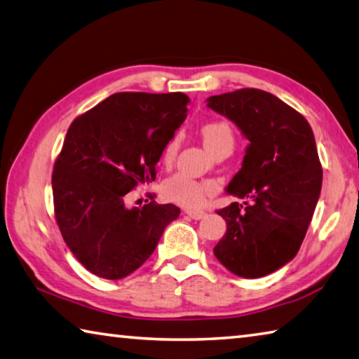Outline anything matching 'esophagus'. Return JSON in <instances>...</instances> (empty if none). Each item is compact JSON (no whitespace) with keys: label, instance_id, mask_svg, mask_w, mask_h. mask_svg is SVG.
Returning <instances> with one entry per match:
<instances>
[{"label":"esophagus","instance_id":"esophagus-1","mask_svg":"<svg viewBox=\"0 0 359 359\" xmlns=\"http://www.w3.org/2000/svg\"><path fill=\"white\" fill-rule=\"evenodd\" d=\"M186 215L192 217V219H196V221H198V219H202L205 216V211H202V210H186Z\"/></svg>","mask_w":359,"mask_h":359}]
</instances>
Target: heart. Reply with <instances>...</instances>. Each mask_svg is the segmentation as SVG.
I'll list each match as a JSON object with an SVG mask.
<instances>
[{"label":"heart","mask_w":359,"mask_h":359,"mask_svg":"<svg viewBox=\"0 0 359 359\" xmlns=\"http://www.w3.org/2000/svg\"><path fill=\"white\" fill-rule=\"evenodd\" d=\"M200 134H202L206 148L212 151L215 154L225 147H233V130H231L230 124L227 121H224V119H212V121L205 123L202 126V129H200ZM178 135L170 138V142L165 144L162 153L163 162H172L176 153H178ZM216 191L217 184L212 183V181L194 180L192 176L186 173H176L173 176H170L165 181V184H163V192H165V196L176 203L187 206V208H198V206H202L206 197L215 194Z\"/></svg>","instance_id":"heart-1"}]
</instances>
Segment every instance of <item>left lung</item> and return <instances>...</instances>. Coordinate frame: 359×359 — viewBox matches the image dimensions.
I'll return each mask as SVG.
<instances>
[{"label":"left lung","instance_id":"obj_1","mask_svg":"<svg viewBox=\"0 0 359 359\" xmlns=\"http://www.w3.org/2000/svg\"><path fill=\"white\" fill-rule=\"evenodd\" d=\"M250 144L227 194L243 198L217 210L227 233L215 255L240 278L274 273L298 254L322 189L323 170L311 124L274 94L241 88L208 99Z\"/></svg>","mask_w":359,"mask_h":359}]
</instances>
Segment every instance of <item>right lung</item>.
I'll use <instances>...</instances> for the list:
<instances>
[{
    "instance_id": "add662e5",
    "label": "right lung",
    "mask_w": 359,
    "mask_h": 359,
    "mask_svg": "<svg viewBox=\"0 0 359 359\" xmlns=\"http://www.w3.org/2000/svg\"><path fill=\"white\" fill-rule=\"evenodd\" d=\"M189 102L184 93H115L69 126L52 173L55 221L90 273L110 280L134 273L180 216L173 203L128 208L124 198L154 181Z\"/></svg>"
}]
</instances>
